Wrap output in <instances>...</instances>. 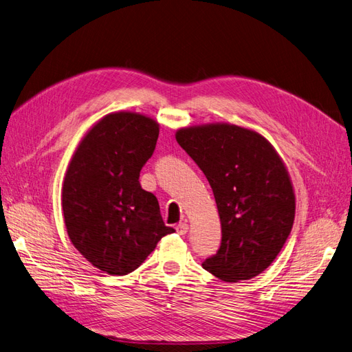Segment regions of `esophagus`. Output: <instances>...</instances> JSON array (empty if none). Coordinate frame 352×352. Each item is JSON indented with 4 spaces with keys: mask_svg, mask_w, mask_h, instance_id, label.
<instances>
[{
    "mask_svg": "<svg viewBox=\"0 0 352 352\" xmlns=\"http://www.w3.org/2000/svg\"><path fill=\"white\" fill-rule=\"evenodd\" d=\"M176 232L177 233H180V235H185V233L188 232V229H189V226L186 225V223H179V225H176Z\"/></svg>",
    "mask_w": 352,
    "mask_h": 352,
    "instance_id": "esophagus-1",
    "label": "esophagus"
}]
</instances>
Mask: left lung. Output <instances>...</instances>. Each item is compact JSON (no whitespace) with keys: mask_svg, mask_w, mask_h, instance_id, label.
Returning a JSON list of instances; mask_svg holds the SVG:
<instances>
[{"mask_svg":"<svg viewBox=\"0 0 352 352\" xmlns=\"http://www.w3.org/2000/svg\"><path fill=\"white\" fill-rule=\"evenodd\" d=\"M176 141L206 175L221 223L220 248L202 267L225 282L264 272L289 236L295 195L270 142L257 132L217 123L185 127Z\"/></svg>","mask_w":352,"mask_h":352,"instance_id":"left-lung-1","label":"left lung"}]
</instances>
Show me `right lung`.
Returning <instances> with one entry per match:
<instances>
[{
	"instance_id": "add662e5",
	"label": "right lung",
	"mask_w": 352,
	"mask_h": 352,
	"mask_svg": "<svg viewBox=\"0 0 352 352\" xmlns=\"http://www.w3.org/2000/svg\"><path fill=\"white\" fill-rule=\"evenodd\" d=\"M158 140V123L136 113H113L85 135L63 184V214L72 243L100 270H136L157 242L173 233L140 173Z\"/></svg>"
}]
</instances>
